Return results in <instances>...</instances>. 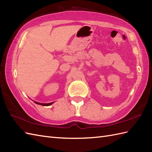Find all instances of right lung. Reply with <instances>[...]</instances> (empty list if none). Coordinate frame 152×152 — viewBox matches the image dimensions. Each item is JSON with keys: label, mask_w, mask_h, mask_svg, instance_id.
<instances>
[{"label": "right lung", "mask_w": 152, "mask_h": 152, "mask_svg": "<svg viewBox=\"0 0 152 152\" xmlns=\"http://www.w3.org/2000/svg\"><path fill=\"white\" fill-rule=\"evenodd\" d=\"M35 103L37 104H39V105H43V106H48V105H52L53 103H54V102H51V103H48V104H43V103H39V102H35L34 101Z\"/></svg>", "instance_id": "add662e5"}]
</instances>
